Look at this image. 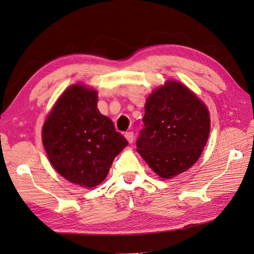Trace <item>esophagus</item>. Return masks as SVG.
Instances as JSON below:
<instances>
[{
    "label": "esophagus",
    "instance_id": "obj_1",
    "mask_svg": "<svg viewBox=\"0 0 254 254\" xmlns=\"http://www.w3.org/2000/svg\"><path fill=\"white\" fill-rule=\"evenodd\" d=\"M125 137H126L127 141H128L129 143H132L133 140H134V134H133L132 131H127V132L125 133Z\"/></svg>",
    "mask_w": 254,
    "mask_h": 254
}]
</instances>
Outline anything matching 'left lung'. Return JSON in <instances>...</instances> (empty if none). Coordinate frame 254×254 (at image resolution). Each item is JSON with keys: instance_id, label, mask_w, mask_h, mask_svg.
<instances>
[{"instance_id": "obj_1", "label": "left lung", "mask_w": 254, "mask_h": 254, "mask_svg": "<svg viewBox=\"0 0 254 254\" xmlns=\"http://www.w3.org/2000/svg\"><path fill=\"white\" fill-rule=\"evenodd\" d=\"M136 147L151 170L170 179L196 163L210 133L205 105L177 81H167L145 104Z\"/></svg>"}]
</instances>
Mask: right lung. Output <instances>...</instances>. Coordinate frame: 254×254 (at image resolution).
I'll return each instance as SVG.
<instances>
[{
    "instance_id": "right-lung-1",
    "label": "right lung",
    "mask_w": 254,
    "mask_h": 254,
    "mask_svg": "<svg viewBox=\"0 0 254 254\" xmlns=\"http://www.w3.org/2000/svg\"><path fill=\"white\" fill-rule=\"evenodd\" d=\"M53 167L84 188L102 183L114 158L128 145L113 122L97 109L95 90L75 84L60 96L42 129Z\"/></svg>"
}]
</instances>
